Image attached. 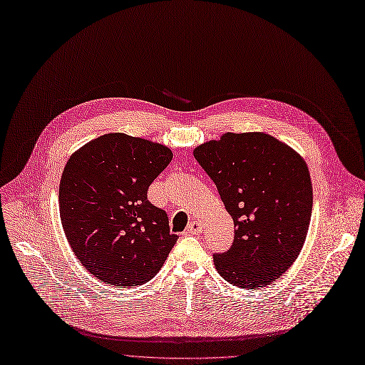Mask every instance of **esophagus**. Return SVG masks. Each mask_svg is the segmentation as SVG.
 <instances>
[{
	"mask_svg": "<svg viewBox=\"0 0 365 365\" xmlns=\"http://www.w3.org/2000/svg\"><path fill=\"white\" fill-rule=\"evenodd\" d=\"M202 222L201 220H198V219H194L192 222H189V225H187V228H186V234H201V231H202Z\"/></svg>",
	"mask_w": 365,
	"mask_h": 365,
	"instance_id": "34e87169",
	"label": "esophagus"
}]
</instances>
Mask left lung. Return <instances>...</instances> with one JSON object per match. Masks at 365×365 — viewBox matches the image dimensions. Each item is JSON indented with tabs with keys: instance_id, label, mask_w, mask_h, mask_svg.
I'll return each mask as SVG.
<instances>
[{
	"instance_id": "8db88e82",
	"label": "left lung",
	"mask_w": 365,
	"mask_h": 365,
	"mask_svg": "<svg viewBox=\"0 0 365 365\" xmlns=\"http://www.w3.org/2000/svg\"><path fill=\"white\" fill-rule=\"evenodd\" d=\"M234 220L228 252L213 255L217 273L237 288L274 283L306 242L313 187L297 150L265 133H225L194 149Z\"/></svg>"
}]
</instances>
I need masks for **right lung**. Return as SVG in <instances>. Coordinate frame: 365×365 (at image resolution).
Listing matches in <instances>:
<instances>
[{
    "label": "right lung",
    "instance_id": "1",
    "mask_svg": "<svg viewBox=\"0 0 365 365\" xmlns=\"http://www.w3.org/2000/svg\"><path fill=\"white\" fill-rule=\"evenodd\" d=\"M156 141L108 133L67 161L59 182L62 230L76 258L101 282L137 287L161 270L178 235L148 187L171 161Z\"/></svg>",
    "mask_w": 365,
    "mask_h": 365
}]
</instances>
